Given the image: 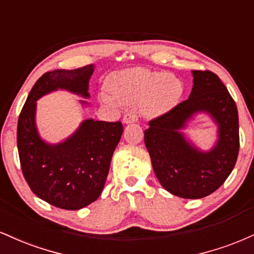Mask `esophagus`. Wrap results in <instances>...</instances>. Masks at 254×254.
<instances>
[{
	"label": "esophagus",
	"mask_w": 254,
	"mask_h": 254,
	"mask_svg": "<svg viewBox=\"0 0 254 254\" xmlns=\"http://www.w3.org/2000/svg\"><path fill=\"white\" fill-rule=\"evenodd\" d=\"M137 122V116L135 113L129 112L123 117V123L124 124H130V123H136Z\"/></svg>",
	"instance_id": "34e87169"
}]
</instances>
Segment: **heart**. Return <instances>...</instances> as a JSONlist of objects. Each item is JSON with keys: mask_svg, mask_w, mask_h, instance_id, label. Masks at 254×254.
Returning <instances> with one entry per match:
<instances>
[{"mask_svg": "<svg viewBox=\"0 0 254 254\" xmlns=\"http://www.w3.org/2000/svg\"><path fill=\"white\" fill-rule=\"evenodd\" d=\"M110 94H100L101 103L116 106V101L127 105L139 103L145 118H157L170 112L183 95L179 78L164 71L131 68L111 74L106 81Z\"/></svg>", "mask_w": 254, "mask_h": 254, "instance_id": "obj_1", "label": "heart"}]
</instances>
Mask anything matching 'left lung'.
Segmentation results:
<instances>
[{
    "instance_id": "left-lung-1",
    "label": "left lung",
    "mask_w": 254,
    "mask_h": 254,
    "mask_svg": "<svg viewBox=\"0 0 254 254\" xmlns=\"http://www.w3.org/2000/svg\"><path fill=\"white\" fill-rule=\"evenodd\" d=\"M188 100L154 118L144 131V143L160 184L172 194L198 199L212 193L232 173L239 154V116L235 101L214 72L193 70ZM197 113H208L218 125V141L203 152L180 130Z\"/></svg>"
}]
</instances>
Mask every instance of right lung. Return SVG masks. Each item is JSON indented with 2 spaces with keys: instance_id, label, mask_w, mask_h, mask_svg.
Listing matches in <instances>:
<instances>
[{
  "instance_id": "1",
  "label": "right lung",
  "mask_w": 254,
  "mask_h": 254,
  "mask_svg": "<svg viewBox=\"0 0 254 254\" xmlns=\"http://www.w3.org/2000/svg\"><path fill=\"white\" fill-rule=\"evenodd\" d=\"M93 71L89 64L45 72L31 89L17 121V150L26 182L37 197L65 210L82 209L100 196L123 125L86 119L68 138L50 144L38 133L37 100L57 89L89 98ZM81 104L86 106L87 101Z\"/></svg>"
}]
</instances>
